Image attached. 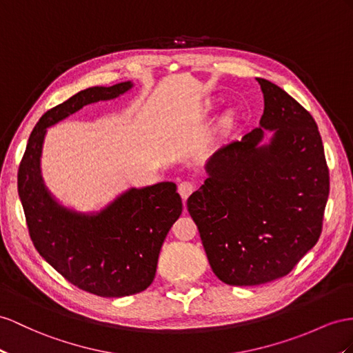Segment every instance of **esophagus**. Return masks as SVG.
Returning <instances> with one entry per match:
<instances>
[{"label":"esophagus","mask_w":353,"mask_h":353,"mask_svg":"<svg viewBox=\"0 0 353 353\" xmlns=\"http://www.w3.org/2000/svg\"><path fill=\"white\" fill-rule=\"evenodd\" d=\"M195 191V185L192 182H188V180H183L182 183L179 185V194L182 196V200L186 201L188 196L191 195Z\"/></svg>","instance_id":"obj_1"}]
</instances>
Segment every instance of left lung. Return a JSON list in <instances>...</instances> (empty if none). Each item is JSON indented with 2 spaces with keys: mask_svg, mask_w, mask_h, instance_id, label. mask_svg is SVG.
I'll use <instances>...</instances> for the list:
<instances>
[{
  "mask_svg": "<svg viewBox=\"0 0 353 353\" xmlns=\"http://www.w3.org/2000/svg\"><path fill=\"white\" fill-rule=\"evenodd\" d=\"M261 128L225 144L207 162L204 185L188 198L213 273L254 286L291 273L322 232L330 173L312 114L282 88L256 79ZM274 130L261 145L263 130Z\"/></svg>",
  "mask_w": 353,
  "mask_h": 353,
  "instance_id": "1",
  "label": "left lung"
}]
</instances>
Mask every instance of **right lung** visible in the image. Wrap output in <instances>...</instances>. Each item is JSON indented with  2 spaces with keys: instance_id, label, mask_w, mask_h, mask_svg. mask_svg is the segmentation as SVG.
Listing matches in <instances>:
<instances>
[{
  "instance_id": "add662e5",
  "label": "right lung",
  "mask_w": 353,
  "mask_h": 353,
  "mask_svg": "<svg viewBox=\"0 0 353 353\" xmlns=\"http://www.w3.org/2000/svg\"><path fill=\"white\" fill-rule=\"evenodd\" d=\"M131 86L88 88L50 108L34 126L17 170V192L32 245L70 283L99 296L132 295L153 282L162 243L182 213V198L173 182H161L131 188L99 213H77L59 205L44 188L40 155L48 126Z\"/></svg>"
}]
</instances>
